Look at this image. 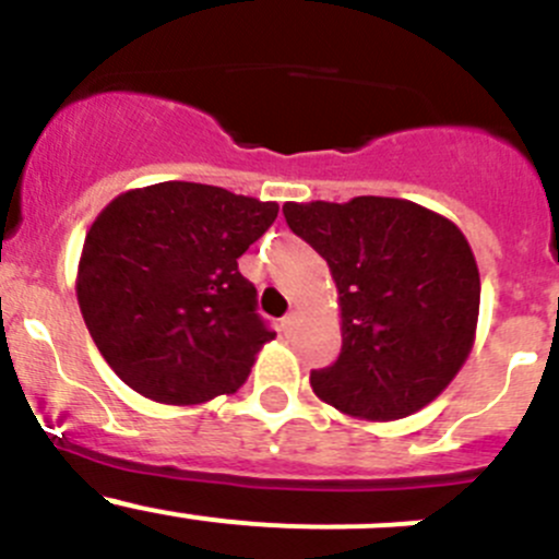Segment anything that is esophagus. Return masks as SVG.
Segmentation results:
<instances>
[{"instance_id": "1", "label": "esophagus", "mask_w": 559, "mask_h": 559, "mask_svg": "<svg viewBox=\"0 0 559 559\" xmlns=\"http://www.w3.org/2000/svg\"><path fill=\"white\" fill-rule=\"evenodd\" d=\"M297 324H300V311H289L281 319V330H284L286 335H292V332L297 330Z\"/></svg>"}]
</instances>
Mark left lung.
<instances>
[{
  "mask_svg": "<svg viewBox=\"0 0 559 559\" xmlns=\"http://www.w3.org/2000/svg\"><path fill=\"white\" fill-rule=\"evenodd\" d=\"M284 216L326 262L341 308V357L313 370V392L368 421L432 403L476 341L481 278L462 229L397 197L286 202Z\"/></svg>",
  "mask_w": 559,
  "mask_h": 559,
  "instance_id": "8db88e82",
  "label": "left lung"
}]
</instances>
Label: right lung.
I'll use <instances>...</instances> for the list:
<instances>
[{"label": "right lung", "mask_w": 559, "mask_h": 559, "mask_svg": "<svg viewBox=\"0 0 559 559\" xmlns=\"http://www.w3.org/2000/svg\"><path fill=\"white\" fill-rule=\"evenodd\" d=\"M275 202L165 180L110 200L86 233L75 295L105 362L143 397L200 405L246 384L275 332L238 259Z\"/></svg>", "instance_id": "right-lung-1"}]
</instances>
